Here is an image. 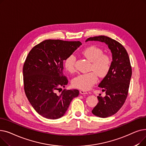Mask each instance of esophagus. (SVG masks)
<instances>
[{"instance_id":"obj_1","label":"esophagus","mask_w":146,"mask_h":146,"mask_svg":"<svg viewBox=\"0 0 146 146\" xmlns=\"http://www.w3.org/2000/svg\"><path fill=\"white\" fill-rule=\"evenodd\" d=\"M80 94H88L86 90H80Z\"/></svg>"}]
</instances>
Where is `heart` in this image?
Returning <instances> with one entry per match:
<instances>
[{
    "instance_id": "obj_1",
    "label": "heart",
    "mask_w": 146,
    "mask_h": 146,
    "mask_svg": "<svg viewBox=\"0 0 146 146\" xmlns=\"http://www.w3.org/2000/svg\"><path fill=\"white\" fill-rule=\"evenodd\" d=\"M82 54L92 61L90 70L94 71L77 76L73 80V85L76 88L88 90L97 82L98 75L100 78H104L108 74L111 69L112 60L109 55L104 54L101 48L95 45L84 49L82 51ZM76 61V56L73 54L65 59L64 66L68 72L70 73L75 72Z\"/></svg>"
}]
</instances>
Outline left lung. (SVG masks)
<instances>
[{
  "label": "left lung",
  "mask_w": 146,
  "mask_h": 146,
  "mask_svg": "<svg viewBox=\"0 0 146 146\" xmlns=\"http://www.w3.org/2000/svg\"><path fill=\"white\" fill-rule=\"evenodd\" d=\"M88 41L105 42L112 54L110 70L98 86L106 95L98 96L99 102L92 111L95 116L106 118L116 113L126 100L132 74L131 63L125 48L116 40L100 35L90 37L86 40Z\"/></svg>",
  "instance_id": "1"
}]
</instances>
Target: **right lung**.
<instances>
[{"mask_svg":"<svg viewBox=\"0 0 146 146\" xmlns=\"http://www.w3.org/2000/svg\"><path fill=\"white\" fill-rule=\"evenodd\" d=\"M82 45L80 41L46 40L36 45L28 53L23 66L25 95L40 115L56 119L63 117L77 89H64L68 79L63 74V61Z\"/></svg>","mask_w":146,"mask_h":146,"instance_id":"1","label":"right lung"}]
</instances>
